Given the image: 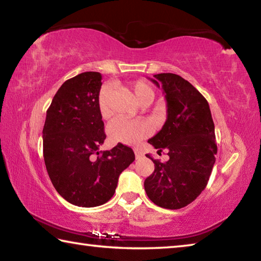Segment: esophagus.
<instances>
[{"label":"esophagus","mask_w":261,"mask_h":261,"mask_svg":"<svg viewBox=\"0 0 261 261\" xmlns=\"http://www.w3.org/2000/svg\"><path fill=\"white\" fill-rule=\"evenodd\" d=\"M135 155H136V158H137V159H138V158H141V156H143V153H141L140 149H138V148H135Z\"/></svg>","instance_id":"34e87169"}]
</instances>
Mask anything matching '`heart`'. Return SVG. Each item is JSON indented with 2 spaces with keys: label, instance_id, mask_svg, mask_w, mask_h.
I'll return each mask as SVG.
<instances>
[{
  "label": "heart",
  "instance_id": "heart-1",
  "mask_svg": "<svg viewBox=\"0 0 261 261\" xmlns=\"http://www.w3.org/2000/svg\"><path fill=\"white\" fill-rule=\"evenodd\" d=\"M132 93H134L137 102L148 106L154 99L153 88L144 82H136L130 86ZM108 95H109V86L105 85L101 87L99 93V109L103 117L109 115L108 107ZM151 129L146 121L141 118H125V117H116L109 123L108 134L114 141L123 143L126 145L138 144L140 140L149 135Z\"/></svg>",
  "mask_w": 261,
  "mask_h": 261
}]
</instances>
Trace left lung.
Instances as JSON below:
<instances>
[{
	"mask_svg": "<svg viewBox=\"0 0 261 261\" xmlns=\"http://www.w3.org/2000/svg\"><path fill=\"white\" fill-rule=\"evenodd\" d=\"M154 77L151 81L166 94L168 114L165 125L148 143L159 152L166 151L169 160L160 162L146 154L154 171L144 187L155 205L178 210L191 204L208 182L218 152L214 122L207 100L188 81L175 73Z\"/></svg>",
	"mask_w": 261,
	"mask_h": 261,
	"instance_id": "left-lung-1",
	"label": "left lung"
}]
</instances>
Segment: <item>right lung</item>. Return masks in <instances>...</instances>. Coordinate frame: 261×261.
<instances>
[{"label": "right lung", "mask_w": 261, "mask_h": 261, "mask_svg": "<svg viewBox=\"0 0 261 261\" xmlns=\"http://www.w3.org/2000/svg\"><path fill=\"white\" fill-rule=\"evenodd\" d=\"M101 79V73L90 71L64 82L47 109L42 130L53 185L70 204L82 207L107 202L121 173L135 161L134 151L121 143L98 152L106 139L98 102Z\"/></svg>", "instance_id": "1"}]
</instances>
